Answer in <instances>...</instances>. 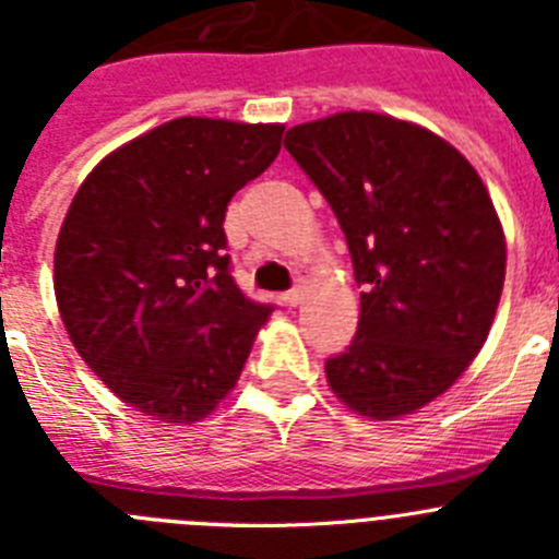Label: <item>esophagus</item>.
Returning <instances> with one entry per match:
<instances>
[{
    "label": "esophagus",
    "instance_id": "1",
    "mask_svg": "<svg viewBox=\"0 0 559 559\" xmlns=\"http://www.w3.org/2000/svg\"><path fill=\"white\" fill-rule=\"evenodd\" d=\"M304 298H306V289H304V286H298V289L286 292V295L281 300H284V306H292V309H295V306L304 304Z\"/></svg>",
    "mask_w": 559,
    "mask_h": 559
}]
</instances>
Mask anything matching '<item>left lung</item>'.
I'll return each instance as SVG.
<instances>
[{"instance_id": "left-lung-1", "label": "left lung", "mask_w": 559, "mask_h": 559, "mask_svg": "<svg viewBox=\"0 0 559 559\" xmlns=\"http://www.w3.org/2000/svg\"><path fill=\"white\" fill-rule=\"evenodd\" d=\"M284 147L334 209L365 289L354 342L325 361L331 392L370 420L424 409L499 309L507 242L487 186L445 139L373 110L295 124Z\"/></svg>"}]
</instances>
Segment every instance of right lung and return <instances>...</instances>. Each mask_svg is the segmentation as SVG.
<instances>
[{
    "label": "right lung",
    "instance_id": "1",
    "mask_svg": "<svg viewBox=\"0 0 559 559\" xmlns=\"http://www.w3.org/2000/svg\"><path fill=\"white\" fill-rule=\"evenodd\" d=\"M284 124L180 117L105 155L55 245L60 320L97 379L160 424L236 386L273 309L228 273L225 211L281 153Z\"/></svg>",
    "mask_w": 559,
    "mask_h": 559
}]
</instances>
